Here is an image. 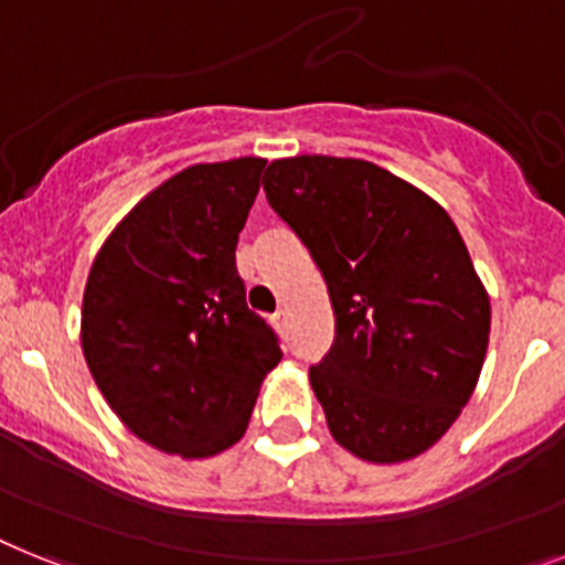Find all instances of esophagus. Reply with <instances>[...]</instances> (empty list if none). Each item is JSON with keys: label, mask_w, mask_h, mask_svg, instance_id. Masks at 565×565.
<instances>
[{"label": "esophagus", "mask_w": 565, "mask_h": 565, "mask_svg": "<svg viewBox=\"0 0 565 565\" xmlns=\"http://www.w3.org/2000/svg\"><path fill=\"white\" fill-rule=\"evenodd\" d=\"M273 324L278 327V330H287V324H290V312H287V310L273 312Z\"/></svg>", "instance_id": "1"}]
</instances>
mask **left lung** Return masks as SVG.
<instances>
[{"mask_svg": "<svg viewBox=\"0 0 565 565\" xmlns=\"http://www.w3.org/2000/svg\"><path fill=\"white\" fill-rule=\"evenodd\" d=\"M264 192L333 305V348L310 367L327 428L367 462L419 457L486 359L491 305L466 241L439 203L367 160H273Z\"/></svg>", "mask_w": 565, "mask_h": 565, "instance_id": "left-lung-1", "label": "left lung"}]
</instances>
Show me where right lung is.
<instances>
[{"mask_svg":"<svg viewBox=\"0 0 565 565\" xmlns=\"http://www.w3.org/2000/svg\"><path fill=\"white\" fill-rule=\"evenodd\" d=\"M264 166L238 158L178 172L122 217L88 273V371L126 428L166 454L212 457L238 443L281 362L235 267Z\"/></svg>","mask_w":565,"mask_h":565,"instance_id":"right-lung-1","label":"right lung"}]
</instances>
